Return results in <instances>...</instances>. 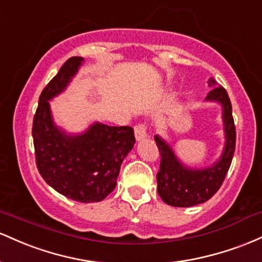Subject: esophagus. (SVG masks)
<instances>
[{"label":"esophagus","instance_id":"esophagus-1","mask_svg":"<svg viewBox=\"0 0 262 262\" xmlns=\"http://www.w3.org/2000/svg\"><path fill=\"white\" fill-rule=\"evenodd\" d=\"M135 136H136V140H143L147 137V126L146 123H137L135 126Z\"/></svg>","mask_w":262,"mask_h":262}]
</instances>
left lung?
Listing matches in <instances>:
<instances>
[{"label": "left lung", "mask_w": 262, "mask_h": 262, "mask_svg": "<svg viewBox=\"0 0 262 262\" xmlns=\"http://www.w3.org/2000/svg\"><path fill=\"white\" fill-rule=\"evenodd\" d=\"M211 90L207 100L219 101L223 106V120L225 128V148L222 158L210 168L193 169L183 166L166 141L156 136L155 141L161 155L160 169L157 172V190L162 201L172 207H193L204 203L215 194L226 177L235 152L236 131L233 108L228 93L216 83L208 80Z\"/></svg>", "instance_id": "1"}]
</instances>
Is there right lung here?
Wrapping results in <instances>:
<instances>
[{"label": "right lung", "mask_w": 262, "mask_h": 262, "mask_svg": "<svg viewBox=\"0 0 262 262\" xmlns=\"http://www.w3.org/2000/svg\"><path fill=\"white\" fill-rule=\"evenodd\" d=\"M83 58L72 57L47 84L33 117L36 164L53 189L76 202H100L116 187L123 158L135 143L130 126L94 123L78 136H68L53 123L48 100L63 92Z\"/></svg>", "instance_id": "add662e5"}]
</instances>
